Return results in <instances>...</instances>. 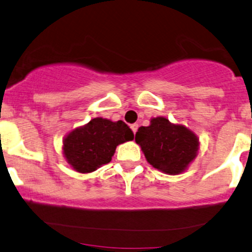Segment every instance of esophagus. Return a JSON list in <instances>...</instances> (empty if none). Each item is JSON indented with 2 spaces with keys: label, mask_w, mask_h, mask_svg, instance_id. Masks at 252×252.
<instances>
[{
  "label": "esophagus",
  "mask_w": 252,
  "mask_h": 252,
  "mask_svg": "<svg viewBox=\"0 0 252 252\" xmlns=\"http://www.w3.org/2000/svg\"><path fill=\"white\" fill-rule=\"evenodd\" d=\"M138 127H139V126H138V124H132V125H131V129L133 131L134 134H135V132L138 131Z\"/></svg>",
  "instance_id": "34e87169"
}]
</instances>
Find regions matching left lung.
Masks as SVG:
<instances>
[{
	"mask_svg": "<svg viewBox=\"0 0 252 252\" xmlns=\"http://www.w3.org/2000/svg\"><path fill=\"white\" fill-rule=\"evenodd\" d=\"M135 141L154 168L170 175L186 170L199 149V140L193 132L162 117L152 119L148 127H139Z\"/></svg>",
	"mask_w": 252,
	"mask_h": 252,
	"instance_id": "obj_1",
	"label": "left lung"
}]
</instances>
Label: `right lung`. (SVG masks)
I'll use <instances>...</instances> for the list:
<instances>
[{"mask_svg": "<svg viewBox=\"0 0 252 252\" xmlns=\"http://www.w3.org/2000/svg\"><path fill=\"white\" fill-rule=\"evenodd\" d=\"M133 138V132L124 121L95 118L66 135L63 152L76 171L86 174L111 162L119 144Z\"/></svg>", "mask_w": 252, "mask_h": 252, "instance_id": "1", "label": "right lung"}]
</instances>
